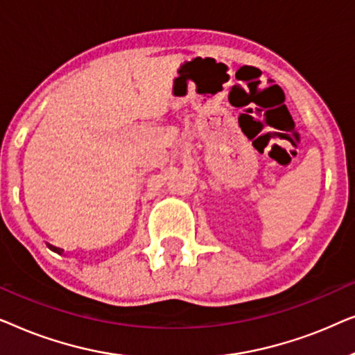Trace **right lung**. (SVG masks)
I'll use <instances>...</instances> for the list:
<instances>
[{
    "instance_id": "right-lung-1",
    "label": "right lung",
    "mask_w": 355,
    "mask_h": 355,
    "mask_svg": "<svg viewBox=\"0 0 355 355\" xmlns=\"http://www.w3.org/2000/svg\"><path fill=\"white\" fill-rule=\"evenodd\" d=\"M48 247H50L53 252H58V254H61V252H62L61 249H58V247H53V245H48Z\"/></svg>"
}]
</instances>
